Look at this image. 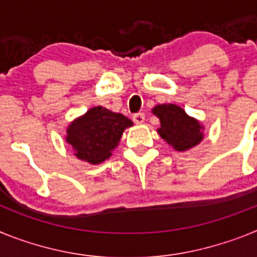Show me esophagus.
I'll use <instances>...</instances> for the list:
<instances>
[{"label": "esophagus", "instance_id": "esophagus-1", "mask_svg": "<svg viewBox=\"0 0 257 257\" xmlns=\"http://www.w3.org/2000/svg\"><path fill=\"white\" fill-rule=\"evenodd\" d=\"M144 119H145L144 113H136V114H134L133 117V121L135 122L136 124H142L143 122H144Z\"/></svg>", "mask_w": 257, "mask_h": 257}]
</instances>
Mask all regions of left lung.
Wrapping results in <instances>:
<instances>
[{
  "label": "left lung",
  "mask_w": 257,
  "mask_h": 257,
  "mask_svg": "<svg viewBox=\"0 0 257 257\" xmlns=\"http://www.w3.org/2000/svg\"><path fill=\"white\" fill-rule=\"evenodd\" d=\"M152 112L161 122L157 133L175 151L187 152L203 140L205 127L197 118L188 115L181 106L176 104H158Z\"/></svg>",
  "instance_id": "1"
}]
</instances>
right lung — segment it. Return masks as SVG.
Segmentation results:
<instances>
[{"mask_svg": "<svg viewBox=\"0 0 257 257\" xmlns=\"http://www.w3.org/2000/svg\"><path fill=\"white\" fill-rule=\"evenodd\" d=\"M133 124L121 113L94 106L68 124L65 140L78 160L99 165L112 156L123 131Z\"/></svg>", "mask_w": 257, "mask_h": 257, "instance_id": "1", "label": "right lung"}]
</instances>
